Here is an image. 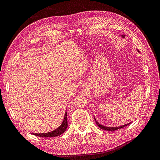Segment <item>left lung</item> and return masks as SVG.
Listing matches in <instances>:
<instances>
[{
  "instance_id": "1",
  "label": "left lung",
  "mask_w": 160,
  "mask_h": 160,
  "mask_svg": "<svg viewBox=\"0 0 160 160\" xmlns=\"http://www.w3.org/2000/svg\"><path fill=\"white\" fill-rule=\"evenodd\" d=\"M122 37L123 38H125V35H122ZM138 52H139V51H138ZM94 119H95V121H96V125H97L100 128H102V129H103V130H105V131H116V130H118V129H120V128L125 127L126 126L130 125V124L131 123V122H129V123H128V124H126V125H122V126H120V127H105V126H104V125H101V124H99V123L96 121L95 117H94Z\"/></svg>"
}]
</instances>
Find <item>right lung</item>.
<instances>
[{
	"label": "right lung",
	"mask_w": 160,
	"mask_h": 160,
	"mask_svg": "<svg viewBox=\"0 0 160 160\" xmlns=\"http://www.w3.org/2000/svg\"><path fill=\"white\" fill-rule=\"evenodd\" d=\"M68 127V122H67V112L66 111L64 114V119L62 121V122L61 125L59 126L57 128H56L54 131L51 132H49L47 133H32V134L37 136V137H45V138H48V137H58V136L61 135L62 133H64L66 131Z\"/></svg>",
	"instance_id": "obj_1"
}]
</instances>
